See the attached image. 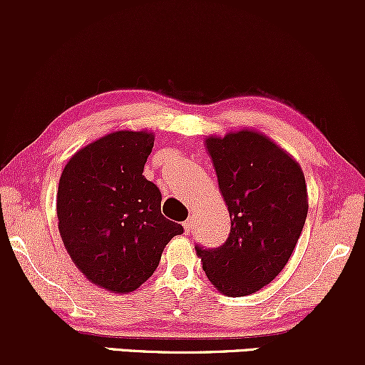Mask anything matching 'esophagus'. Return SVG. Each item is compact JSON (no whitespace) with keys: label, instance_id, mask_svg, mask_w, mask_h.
<instances>
[{"label":"esophagus","instance_id":"esophagus-1","mask_svg":"<svg viewBox=\"0 0 365 365\" xmlns=\"http://www.w3.org/2000/svg\"><path fill=\"white\" fill-rule=\"evenodd\" d=\"M192 226H194V225H192V220H187L185 223H183V230H185V233L192 232Z\"/></svg>","mask_w":365,"mask_h":365}]
</instances>
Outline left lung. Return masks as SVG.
Instances as JSON below:
<instances>
[{"mask_svg": "<svg viewBox=\"0 0 365 365\" xmlns=\"http://www.w3.org/2000/svg\"><path fill=\"white\" fill-rule=\"evenodd\" d=\"M232 228L217 249L195 247L223 295L245 297L282 273L307 217L304 171L287 150L255 130L206 139Z\"/></svg>", "mask_w": 365, "mask_h": 365, "instance_id": "1", "label": "left lung"}]
</instances>
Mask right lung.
<instances>
[{
  "label": "right lung",
  "mask_w": 365,
  "mask_h": 365,
  "mask_svg": "<svg viewBox=\"0 0 365 365\" xmlns=\"http://www.w3.org/2000/svg\"><path fill=\"white\" fill-rule=\"evenodd\" d=\"M154 145L148 130H116L70 158L56 195L66 252L89 282L137 290L156 271L182 225L161 215V192L142 175Z\"/></svg>",
  "instance_id": "1"
}]
</instances>
